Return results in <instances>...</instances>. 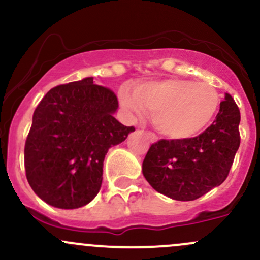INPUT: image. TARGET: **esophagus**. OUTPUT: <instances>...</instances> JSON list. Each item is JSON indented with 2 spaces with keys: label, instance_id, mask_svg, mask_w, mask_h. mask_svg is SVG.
Returning <instances> with one entry per match:
<instances>
[{
  "label": "esophagus",
  "instance_id": "1",
  "mask_svg": "<svg viewBox=\"0 0 260 260\" xmlns=\"http://www.w3.org/2000/svg\"><path fill=\"white\" fill-rule=\"evenodd\" d=\"M146 136H147V139H149V140L151 141V142H156V141H157V138H156L155 134H152V133H146Z\"/></svg>",
  "mask_w": 260,
  "mask_h": 260
}]
</instances>
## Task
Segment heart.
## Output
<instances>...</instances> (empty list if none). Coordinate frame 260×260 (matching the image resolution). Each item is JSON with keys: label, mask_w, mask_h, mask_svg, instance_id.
I'll list each match as a JSON object with an SVG mask.
<instances>
[{"label": "heart", "mask_w": 260, "mask_h": 260, "mask_svg": "<svg viewBox=\"0 0 260 260\" xmlns=\"http://www.w3.org/2000/svg\"><path fill=\"white\" fill-rule=\"evenodd\" d=\"M120 102L134 113L153 115L156 130L171 140H187L202 133L214 118L220 98L207 83L165 79L136 86L133 95L120 93Z\"/></svg>", "instance_id": "obj_1"}]
</instances>
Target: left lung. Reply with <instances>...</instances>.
Returning a JSON list of instances; mask_svg holds the SVG:
<instances>
[{
	"instance_id": "left-lung-1",
	"label": "left lung",
	"mask_w": 260,
	"mask_h": 260,
	"mask_svg": "<svg viewBox=\"0 0 260 260\" xmlns=\"http://www.w3.org/2000/svg\"><path fill=\"white\" fill-rule=\"evenodd\" d=\"M241 113L225 93L219 113L201 135L151 145L142 175L155 191L176 201H193L222 185L241 144Z\"/></svg>"
}]
</instances>
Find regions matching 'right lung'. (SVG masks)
Returning a JSON list of instances; mask_svg holds the SVG:
<instances>
[{
  "instance_id": "obj_1",
  "label": "right lung",
  "mask_w": 260,
  "mask_h": 260,
  "mask_svg": "<svg viewBox=\"0 0 260 260\" xmlns=\"http://www.w3.org/2000/svg\"><path fill=\"white\" fill-rule=\"evenodd\" d=\"M119 104L93 77L51 89L36 108L24 146V169L35 193L55 208L83 207L103 182V162L111 146L134 126L114 118Z\"/></svg>"
}]
</instances>
